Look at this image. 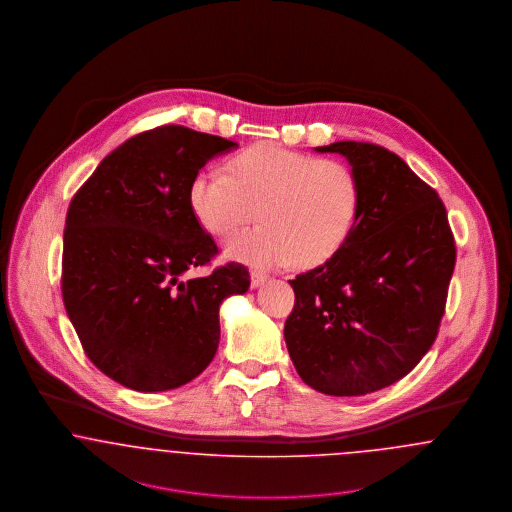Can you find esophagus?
I'll use <instances>...</instances> for the list:
<instances>
[{
	"label": "esophagus",
	"mask_w": 512,
	"mask_h": 512,
	"mask_svg": "<svg viewBox=\"0 0 512 512\" xmlns=\"http://www.w3.org/2000/svg\"><path fill=\"white\" fill-rule=\"evenodd\" d=\"M268 279L269 277L266 273H262V271H252V273H250V287H252V289H258V287H262Z\"/></svg>",
	"instance_id": "1"
}]
</instances>
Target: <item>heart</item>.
I'll return each mask as SVG.
<instances>
[{
  "instance_id": "heart-1",
  "label": "heart",
  "mask_w": 512,
  "mask_h": 512,
  "mask_svg": "<svg viewBox=\"0 0 512 512\" xmlns=\"http://www.w3.org/2000/svg\"><path fill=\"white\" fill-rule=\"evenodd\" d=\"M227 173L202 171L189 187L190 210L212 235L225 239L256 217L262 225L227 243V256L256 268L296 258L318 266L349 243L362 212L354 169L277 144L250 146L227 162Z\"/></svg>"
}]
</instances>
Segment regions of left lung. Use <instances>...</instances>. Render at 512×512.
<instances>
[{
    "label": "left lung",
    "instance_id": "left-lung-1",
    "mask_svg": "<svg viewBox=\"0 0 512 512\" xmlns=\"http://www.w3.org/2000/svg\"><path fill=\"white\" fill-rule=\"evenodd\" d=\"M347 158L362 212L345 248L291 279L285 343L298 376L333 397H360L406 376L431 349L457 248L439 194L383 146L316 148Z\"/></svg>",
    "mask_w": 512,
    "mask_h": 512
}]
</instances>
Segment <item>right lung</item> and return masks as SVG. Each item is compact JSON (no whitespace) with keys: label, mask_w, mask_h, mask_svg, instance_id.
<instances>
[{"label":"right lung","mask_w":512,"mask_h":512,"mask_svg":"<svg viewBox=\"0 0 512 512\" xmlns=\"http://www.w3.org/2000/svg\"><path fill=\"white\" fill-rule=\"evenodd\" d=\"M237 142L163 125L115 148L73 196L61 293L90 362L140 393L200 376L219 345V306L250 275L229 262L206 277L217 246L192 214L198 171Z\"/></svg>","instance_id":"right-lung-1"}]
</instances>
